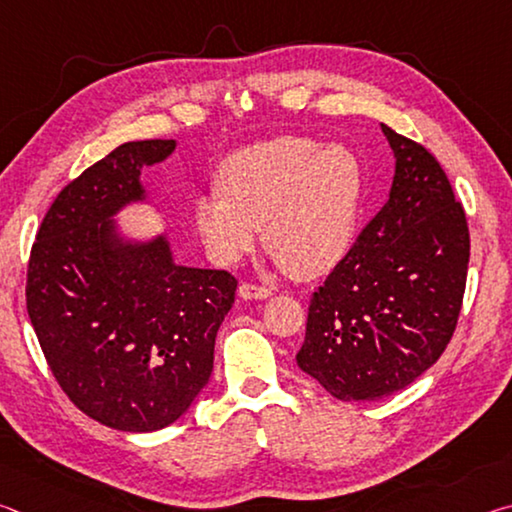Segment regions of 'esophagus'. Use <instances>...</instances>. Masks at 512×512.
Here are the masks:
<instances>
[{
	"label": "esophagus",
	"instance_id": "34e87169",
	"mask_svg": "<svg viewBox=\"0 0 512 512\" xmlns=\"http://www.w3.org/2000/svg\"><path fill=\"white\" fill-rule=\"evenodd\" d=\"M239 296L244 300H264V298H271L273 291L266 289V287H259V284L244 282L239 287Z\"/></svg>",
	"mask_w": 512,
	"mask_h": 512
}]
</instances>
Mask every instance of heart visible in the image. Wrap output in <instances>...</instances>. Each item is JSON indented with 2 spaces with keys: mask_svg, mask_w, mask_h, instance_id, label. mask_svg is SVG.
Returning a JSON list of instances; mask_svg holds the SVG:
<instances>
[{
  "mask_svg": "<svg viewBox=\"0 0 512 512\" xmlns=\"http://www.w3.org/2000/svg\"><path fill=\"white\" fill-rule=\"evenodd\" d=\"M361 203L357 153L284 135L230 153L216 171V189L194 198L192 219L216 264H237L262 228L275 262L309 280L348 253Z\"/></svg>",
  "mask_w": 512,
  "mask_h": 512,
  "instance_id": "obj_1",
  "label": "heart"
}]
</instances>
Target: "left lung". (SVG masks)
<instances>
[{
	"label": "left lung",
	"mask_w": 512,
	"mask_h": 512,
	"mask_svg": "<svg viewBox=\"0 0 512 512\" xmlns=\"http://www.w3.org/2000/svg\"><path fill=\"white\" fill-rule=\"evenodd\" d=\"M395 155L386 205L309 305L296 361L343 402L402 391L445 352L461 314L470 230L443 167L381 124Z\"/></svg>",
	"instance_id": "left-lung-1"
}]
</instances>
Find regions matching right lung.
Masks as SVG:
<instances>
[{
  "mask_svg": "<svg viewBox=\"0 0 512 512\" xmlns=\"http://www.w3.org/2000/svg\"><path fill=\"white\" fill-rule=\"evenodd\" d=\"M176 140L126 142L51 203L31 248L27 309L65 395L106 427L158 431L183 415L214 366L235 302L228 271L173 262L164 235L126 241L112 221L144 201L142 167Z\"/></svg>",
  "mask_w": 512,
  "mask_h": 512,
  "instance_id": "add662e5",
  "label": "right lung"
}]
</instances>
